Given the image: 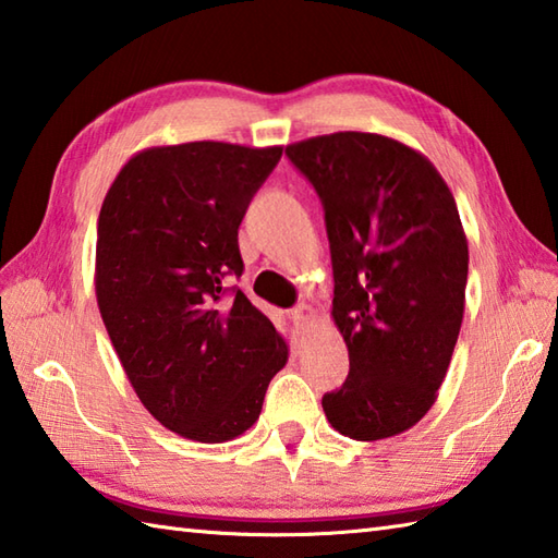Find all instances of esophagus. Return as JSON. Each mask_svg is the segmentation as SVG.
<instances>
[{
    "label": "esophagus",
    "instance_id": "obj_1",
    "mask_svg": "<svg viewBox=\"0 0 558 558\" xmlns=\"http://www.w3.org/2000/svg\"><path fill=\"white\" fill-rule=\"evenodd\" d=\"M290 316L298 326H307L314 322V310L310 307V304H298V307L290 312Z\"/></svg>",
    "mask_w": 558,
    "mask_h": 558
}]
</instances>
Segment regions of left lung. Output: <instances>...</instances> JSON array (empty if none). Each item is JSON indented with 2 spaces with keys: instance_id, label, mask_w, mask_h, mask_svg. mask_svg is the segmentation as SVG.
Here are the masks:
<instances>
[{
  "instance_id": "obj_1",
  "label": "left lung",
  "mask_w": 558,
  "mask_h": 558,
  "mask_svg": "<svg viewBox=\"0 0 558 558\" xmlns=\"http://www.w3.org/2000/svg\"><path fill=\"white\" fill-rule=\"evenodd\" d=\"M286 155L324 205L331 316L351 360L324 413L345 438H391L430 411L460 336L469 248L457 203L428 157L385 135H319Z\"/></svg>"
}]
</instances>
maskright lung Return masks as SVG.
Returning a JSON list of instances; mask_svg holds the SVG:
<instances>
[{"label":"right lung","instance_id":"add662e5","mask_svg":"<svg viewBox=\"0 0 558 558\" xmlns=\"http://www.w3.org/2000/svg\"><path fill=\"white\" fill-rule=\"evenodd\" d=\"M282 147H149L108 189L96 302L125 375L181 438L225 442L258 421L288 343L227 278L244 270L239 225Z\"/></svg>","mask_w":558,"mask_h":558}]
</instances>
